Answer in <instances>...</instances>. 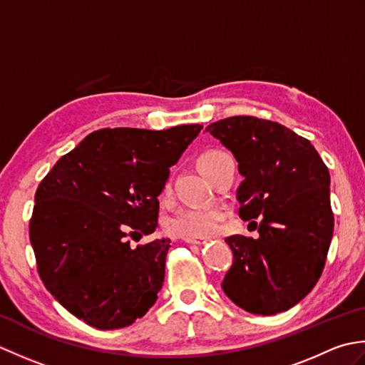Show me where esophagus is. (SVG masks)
Instances as JSON below:
<instances>
[{"instance_id": "obj_1", "label": "esophagus", "mask_w": 365, "mask_h": 365, "mask_svg": "<svg viewBox=\"0 0 365 365\" xmlns=\"http://www.w3.org/2000/svg\"><path fill=\"white\" fill-rule=\"evenodd\" d=\"M183 242H187L190 245H205L207 243V238H202V237H183Z\"/></svg>"}]
</instances>
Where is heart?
Listing matches in <instances>:
<instances>
[{"instance_id": "1", "label": "heart", "mask_w": 365, "mask_h": 365, "mask_svg": "<svg viewBox=\"0 0 365 365\" xmlns=\"http://www.w3.org/2000/svg\"><path fill=\"white\" fill-rule=\"evenodd\" d=\"M226 155L222 150L205 152L199 158L200 169H207L212 161ZM170 183L168 182L165 191H169ZM222 218V213L215 205H185L178 208L175 215L168 221V230L177 237H208L218 230V224Z\"/></svg>"}]
</instances>
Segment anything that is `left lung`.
Returning a JSON list of instances; mask_svg holds the SVG:
<instances>
[{"mask_svg":"<svg viewBox=\"0 0 365 365\" xmlns=\"http://www.w3.org/2000/svg\"><path fill=\"white\" fill-rule=\"evenodd\" d=\"M205 130L238 161L240 218L259 232L255 240L226 238L234 263L222 290L246 312L289 311L314 289L327 262L334 230L329 170L311 141L277 122L234 115Z\"/></svg>","mask_w":365,"mask_h":365,"instance_id":"1","label":"left lung"}]
</instances>
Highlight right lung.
I'll use <instances>...</instances> for the list:
<instances>
[{"mask_svg": "<svg viewBox=\"0 0 365 365\" xmlns=\"http://www.w3.org/2000/svg\"><path fill=\"white\" fill-rule=\"evenodd\" d=\"M200 130L94 131L38 185L29 221L38 276L89 327H130L157 301L170 240L130 243L157 229L169 168Z\"/></svg>", "mask_w": 365, "mask_h": 365, "instance_id": "obj_1", "label": "right lung"}]
</instances>
